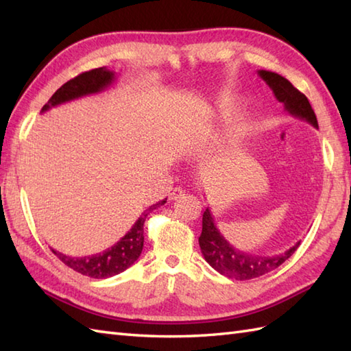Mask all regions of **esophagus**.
<instances>
[{"mask_svg":"<svg viewBox=\"0 0 351 351\" xmlns=\"http://www.w3.org/2000/svg\"><path fill=\"white\" fill-rule=\"evenodd\" d=\"M182 196H185V191L182 189H173L169 195V200H178V199H181Z\"/></svg>","mask_w":351,"mask_h":351,"instance_id":"esophagus-1","label":"esophagus"}]
</instances>
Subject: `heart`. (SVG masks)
<instances>
[{"instance_id": "heart-1", "label": "heart", "mask_w": 351, "mask_h": 351, "mask_svg": "<svg viewBox=\"0 0 351 351\" xmlns=\"http://www.w3.org/2000/svg\"><path fill=\"white\" fill-rule=\"evenodd\" d=\"M230 110V104H225V107H223V113H228ZM250 128V116L247 114V111H238V113L232 117V121H230V134H232V137L237 140H241L245 136H247Z\"/></svg>"}]
</instances>
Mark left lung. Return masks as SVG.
<instances>
[{
	"label": "left lung",
	"instance_id": "1",
	"mask_svg": "<svg viewBox=\"0 0 351 351\" xmlns=\"http://www.w3.org/2000/svg\"><path fill=\"white\" fill-rule=\"evenodd\" d=\"M258 75L271 88L276 99L283 104V107L291 116L299 117L302 121L311 123L314 128H318L317 116L308 98L297 90L287 78L270 71H258ZM199 245L205 261L214 270L228 276L230 279L249 280L259 278V276L282 265L297 250L300 241H297L285 253L274 256H261L241 252L225 240V237L214 225L210 208H206L202 215V234L199 237Z\"/></svg>",
	"mask_w": 351,
	"mask_h": 351
}]
</instances>
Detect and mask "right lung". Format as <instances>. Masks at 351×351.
Wrapping results in <instances>:
<instances>
[{"instance_id": "1", "label": "right lung", "mask_w": 351, "mask_h": 351, "mask_svg": "<svg viewBox=\"0 0 351 351\" xmlns=\"http://www.w3.org/2000/svg\"><path fill=\"white\" fill-rule=\"evenodd\" d=\"M114 80L116 73L113 71H108L107 68H98L80 73L78 77L72 78L58 88V90L51 96L48 104H45L42 111H47L51 107H57L64 102L83 98V96L87 95L99 93L113 84ZM166 200L167 199L160 200V202H156L155 205L149 206L146 211L141 213L138 220L134 223L132 228L121 238V240L101 253L81 258H72L66 256L63 253L54 249L51 250L54 252V255L60 259L63 264L71 267L72 270H75L81 274L88 276V278L107 279L111 278V276H116L125 271L126 268H130L138 259L141 250H143V225L147 214L155 210L156 206L166 204Z\"/></svg>"}]
</instances>
